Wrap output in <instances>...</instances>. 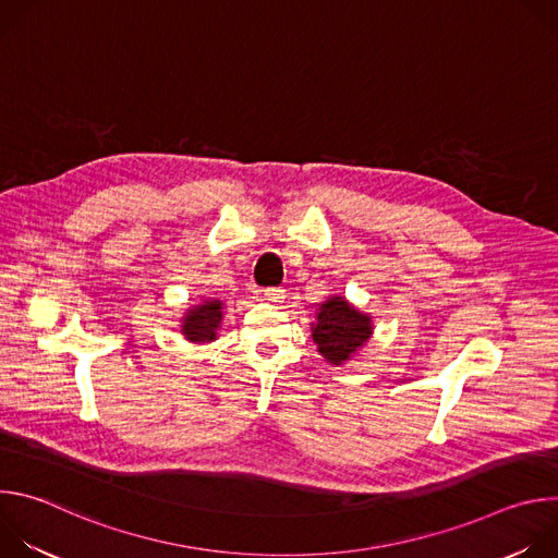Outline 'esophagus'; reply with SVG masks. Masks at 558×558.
Instances as JSON below:
<instances>
[{"label":"esophagus","mask_w":558,"mask_h":558,"mask_svg":"<svg viewBox=\"0 0 558 558\" xmlns=\"http://www.w3.org/2000/svg\"><path fill=\"white\" fill-rule=\"evenodd\" d=\"M263 300L274 302V304H280V302L284 300V289H265V291H263Z\"/></svg>","instance_id":"1"}]
</instances>
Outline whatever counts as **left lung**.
Listing matches in <instances>:
<instances>
[{"instance_id":"8db88e82","label":"left lung","mask_w":558,"mask_h":558,"mask_svg":"<svg viewBox=\"0 0 558 558\" xmlns=\"http://www.w3.org/2000/svg\"><path fill=\"white\" fill-rule=\"evenodd\" d=\"M371 315L357 311L342 295H331L315 311V323H311V336L320 355L340 366L351 360L371 338Z\"/></svg>"}]
</instances>
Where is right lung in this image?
<instances>
[{
    "instance_id": "obj_1",
    "label": "right lung",
    "mask_w": 558,
    "mask_h": 558,
    "mask_svg": "<svg viewBox=\"0 0 558 558\" xmlns=\"http://www.w3.org/2000/svg\"><path fill=\"white\" fill-rule=\"evenodd\" d=\"M181 323H183L181 333L185 336V340H190L194 344L211 342V340H216V331L220 329V323H222V302L216 298L205 300V302L187 308Z\"/></svg>"
}]
</instances>
